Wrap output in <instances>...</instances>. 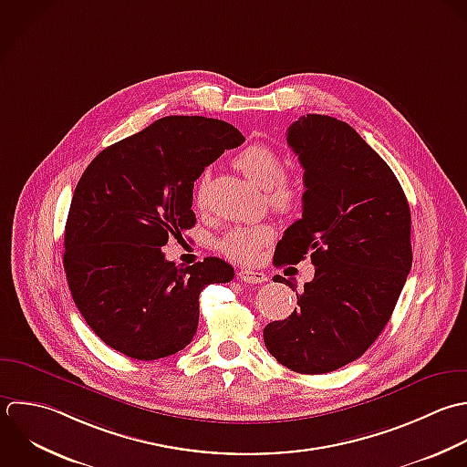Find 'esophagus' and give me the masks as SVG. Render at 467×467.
Wrapping results in <instances>:
<instances>
[{"instance_id": "obj_1", "label": "esophagus", "mask_w": 467, "mask_h": 467, "mask_svg": "<svg viewBox=\"0 0 467 467\" xmlns=\"http://www.w3.org/2000/svg\"><path fill=\"white\" fill-rule=\"evenodd\" d=\"M238 278L245 284H264L267 282V276L260 271H253V269H242L238 271Z\"/></svg>"}]
</instances>
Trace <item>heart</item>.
<instances>
[{"label": "heart", "instance_id": "heart-1", "mask_svg": "<svg viewBox=\"0 0 467 467\" xmlns=\"http://www.w3.org/2000/svg\"><path fill=\"white\" fill-rule=\"evenodd\" d=\"M234 165L258 187L267 189V202L278 213H295L304 202V182L298 174L284 171L282 154L265 141H253L244 147L236 158ZM209 172L205 171L194 191V200L200 209L207 205L209 196ZM275 238V229L269 223L234 227L227 231L220 242L218 249L231 260L253 262L256 260L260 249Z\"/></svg>", "mask_w": 467, "mask_h": 467}]
</instances>
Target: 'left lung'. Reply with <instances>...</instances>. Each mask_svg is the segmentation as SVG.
<instances>
[{
  "label": "left lung",
  "instance_id": "obj_1",
  "mask_svg": "<svg viewBox=\"0 0 467 467\" xmlns=\"http://www.w3.org/2000/svg\"><path fill=\"white\" fill-rule=\"evenodd\" d=\"M287 145L306 192L275 265L311 254L315 278L289 318L265 326L264 342L291 371L322 375L360 358L389 322L413 264L411 211L391 167L346 121L302 116Z\"/></svg>",
  "mask_w": 467,
  "mask_h": 467
}]
</instances>
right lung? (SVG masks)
Wrapping results in <instances>:
<instances>
[{
	"label": "right lung",
	"mask_w": 467,
	"mask_h": 467,
	"mask_svg": "<svg viewBox=\"0 0 467 467\" xmlns=\"http://www.w3.org/2000/svg\"><path fill=\"white\" fill-rule=\"evenodd\" d=\"M245 138L227 121L165 116L103 149L81 174L65 225L63 267L88 327L114 351L156 360L198 329L200 293L234 269L214 256L189 267L161 247L196 223L192 187Z\"/></svg>",
	"instance_id": "1"
}]
</instances>
